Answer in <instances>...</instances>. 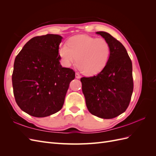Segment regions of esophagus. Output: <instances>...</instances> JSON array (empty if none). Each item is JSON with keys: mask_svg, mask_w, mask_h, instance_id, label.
<instances>
[{"mask_svg": "<svg viewBox=\"0 0 156 156\" xmlns=\"http://www.w3.org/2000/svg\"><path fill=\"white\" fill-rule=\"evenodd\" d=\"M75 77H76L77 79H79V78H81V75H80V74L79 73H75Z\"/></svg>", "mask_w": 156, "mask_h": 156, "instance_id": "obj_1", "label": "esophagus"}]
</instances>
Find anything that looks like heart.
Here are the masks:
<instances>
[{
  "label": "heart",
  "mask_w": 156,
  "mask_h": 156,
  "mask_svg": "<svg viewBox=\"0 0 156 156\" xmlns=\"http://www.w3.org/2000/svg\"><path fill=\"white\" fill-rule=\"evenodd\" d=\"M110 52L105 39L82 34L72 37L67 45L60 46L58 55L66 66H70L76 60L77 68L84 74L94 75L105 68Z\"/></svg>",
  "instance_id": "obj_1"
}]
</instances>
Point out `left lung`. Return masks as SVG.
<instances>
[{
  "label": "left lung",
  "instance_id": "left-lung-1",
  "mask_svg": "<svg viewBox=\"0 0 156 156\" xmlns=\"http://www.w3.org/2000/svg\"><path fill=\"white\" fill-rule=\"evenodd\" d=\"M110 45L105 68L97 75L81 79L89 112L101 119H111L128 107L133 90L132 62L120 42L105 32H97Z\"/></svg>",
  "mask_w": 156,
  "mask_h": 156
}]
</instances>
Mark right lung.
I'll list each match as a JSON object with an SVG mask.
<instances>
[{"instance_id":"obj_1","label":"right lung","mask_w":156,"mask_h":156,"mask_svg":"<svg viewBox=\"0 0 156 156\" xmlns=\"http://www.w3.org/2000/svg\"><path fill=\"white\" fill-rule=\"evenodd\" d=\"M62 37L48 34L32 37L16 56L13 64V95L21 109L34 117H45L64 105L75 72L60 64Z\"/></svg>"}]
</instances>
